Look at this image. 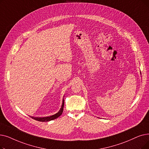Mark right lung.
Here are the masks:
<instances>
[{
  "mask_svg": "<svg viewBox=\"0 0 149 149\" xmlns=\"http://www.w3.org/2000/svg\"><path fill=\"white\" fill-rule=\"evenodd\" d=\"M64 99L63 100V103H62V105L60 109V111L58 112L57 113L50 116H47V117H44V118H34V117H31L33 118V119L38 120V121H40V122H48L50 120H52L54 119H55L59 117L60 116H61L63 113V108H64Z\"/></svg>",
  "mask_w": 149,
  "mask_h": 149,
  "instance_id": "right-lung-1",
  "label": "right lung"
}]
</instances>
